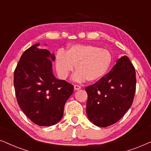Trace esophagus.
<instances>
[{
  "label": "esophagus",
  "instance_id": "obj_1",
  "mask_svg": "<svg viewBox=\"0 0 151 151\" xmlns=\"http://www.w3.org/2000/svg\"><path fill=\"white\" fill-rule=\"evenodd\" d=\"M81 88V87L80 86H78V85H74V90H79Z\"/></svg>",
  "mask_w": 151,
  "mask_h": 151
}]
</instances>
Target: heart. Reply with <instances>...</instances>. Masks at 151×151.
Returning a JSON list of instances; mask_svg holds the SVG:
<instances>
[{
	"instance_id": "b5f03b06",
	"label": "heart",
	"mask_w": 151,
	"mask_h": 151,
	"mask_svg": "<svg viewBox=\"0 0 151 151\" xmlns=\"http://www.w3.org/2000/svg\"><path fill=\"white\" fill-rule=\"evenodd\" d=\"M108 50L94 45H75L67 52L59 50L56 56V69L61 79H65L73 71H77L72 79L82 82L98 81L105 75L112 63Z\"/></svg>"
}]
</instances>
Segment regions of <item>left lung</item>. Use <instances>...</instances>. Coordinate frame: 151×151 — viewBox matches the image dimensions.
I'll use <instances>...</instances> for the list:
<instances>
[{"label": "left lung", "mask_w": 151, "mask_h": 151, "mask_svg": "<svg viewBox=\"0 0 151 151\" xmlns=\"http://www.w3.org/2000/svg\"><path fill=\"white\" fill-rule=\"evenodd\" d=\"M135 89V70L128 57L124 56L107 74L86 88L88 119L99 127L117 122L131 106Z\"/></svg>", "instance_id": "8db88e82"}]
</instances>
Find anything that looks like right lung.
<instances>
[{"instance_id": "add662e5", "label": "right lung", "mask_w": 151, "mask_h": 151, "mask_svg": "<svg viewBox=\"0 0 151 151\" xmlns=\"http://www.w3.org/2000/svg\"><path fill=\"white\" fill-rule=\"evenodd\" d=\"M39 45L35 44L22 55L14 74V85L18 104L25 115L37 125L50 126L61 119L74 86L55 77V56L39 49Z\"/></svg>"}]
</instances>
